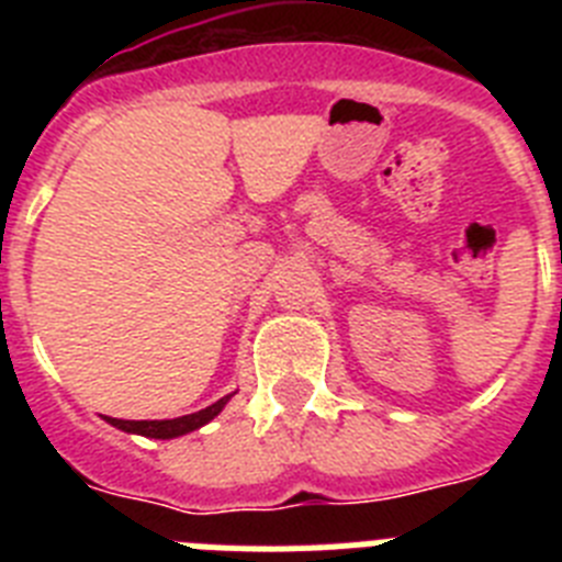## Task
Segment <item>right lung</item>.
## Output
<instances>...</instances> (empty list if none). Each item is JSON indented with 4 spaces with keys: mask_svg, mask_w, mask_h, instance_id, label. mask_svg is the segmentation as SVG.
I'll return each instance as SVG.
<instances>
[{
    "mask_svg": "<svg viewBox=\"0 0 562 562\" xmlns=\"http://www.w3.org/2000/svg\"><path fill=\"white\" fill-rule=\"evenodd\" d=\"M231 396H222L220 402H213V405H207L205 411H196V414L180 416V419H160V422H157V419H154V422H146V419H143V422L109 419V422H112L114 428L126 430V434H140V436H148V439H173V436L191 434V430H196V428H202V425H207V422H211L213 416H216L222 408H225Z\"/></svg>",
    "mask_w": 562,
    "mask_h": 562,
    "instance_id": "obj_1",
    "label": "right lung"
}]
</instances>
